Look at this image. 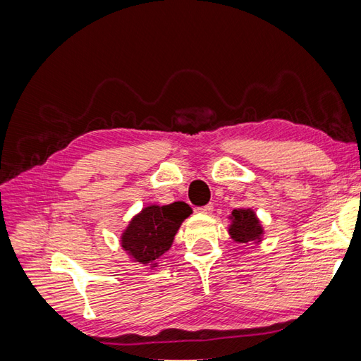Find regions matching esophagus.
Listing matches in <instances>:
<instances>
[{
  "mask_svg": "<svg viewBox=\"0 0 361 361\" xmlns=\"http://www.w3.org/2000/svg\"><path fill=\"white\" fill-rule=\"evenodd\" d=\"M212 211H214V206H212V203L197 207V212H200V214H204V215H209V214H212Z\"/></svg>",
  "mask_w": 361,
  "mask_h": 361,
  "instance_id": "1",
  "label": "esophagus"
}]
</instances>
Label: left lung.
I'll list each match as a JSON object with an SVG mask.
<instances>
[{
  "label": "left lung",
  "mask_w": 361,
  "mask_h": 361,
  "mask_svg": "<svg viewBox=\"0 0 361 361\" xmlns=\"http://www.w3.org/2000/svg\"><path fill=\"white\" fill-rule=\"evenodd\" d=\"M231 226H228V235L235 243L239 244H259L264 238V227L260 224L256 212L250 207L233 209L231 214Z\"/></svg>",
  "instance_id": "8db88e82"
}]
</instances>
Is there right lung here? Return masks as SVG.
Returning a JSON list of instances; mask_svg holds the SVG:
<instances>
[{
  "instance_id": "add662e5",
  "label": "right lung",
  "mask_w": 361,
  "mask_h": 361,
  "mask_svg": "<svg viewBox=\"0 0 361 361\" xmlns=\"http://www.w3.org/2000/svg\"><path fill=\"white\" fill-rule=\"evenodd\" d=\"M191 214L192 209L185 202L149 204L133 216L120 236V244L133 262L155 268L157 260L170 250L180 224Z\"/></svg>"
}]
</instances>
